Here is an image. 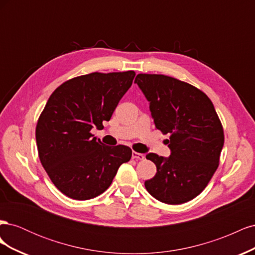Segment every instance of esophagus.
Segmentation results:
<instances>
[{"label":"esophagus","instance_id":"obj_1","mask_svg":"<svg viewBox=\"0 0 255 255\" xmlns=\"http://www.w3.org/2000/svg\"><path fill=\"white\" fill-rule=\"evenodd\" d=\"M132 158H133V159L143 160V159H144V154H142V153H138V152L133 151V153H132Z\"/></svg>","mask_w":255,"mask_h":255}]
</instances>
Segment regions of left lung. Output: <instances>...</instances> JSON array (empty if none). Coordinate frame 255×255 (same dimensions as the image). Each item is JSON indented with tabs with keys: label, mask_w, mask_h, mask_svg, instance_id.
Listing matches in <instances>:
<instances>
[{
	"label": "left lung",
	"mask_w": 255,
	"mask_h": 255,
	"mask_svg": "<svg viewBox=\"0 0 255 255\" xmlns=\"http://www.w3.org/2000/svg\"><path fill=\"white\" fill-rule=\"evenodd\" d=\"M135 83L150 102L155 128L170 135L168 158L149 153L157 172L144 182L158 201L181 204L201 194L219 166L225 142L221 121L204 92L164 74L139 73Z\"/></svg>",
	"instance_id": "1"
}]
</instances>
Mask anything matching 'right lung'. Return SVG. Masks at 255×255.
<instances>
[{"instance_id": "add662e5", "label": "right lung", "mask_w": 255, "mask_h": 255, "mask_svg": "<svg viewBox=\"0 0 255 255\" xmlns=\"http://www.w3.org/2000/svg\"><path fill=\"white\" fill-rule=\"evenodd\" d=\"M134 71L76 76L53 91L36 126L41 165L56 188L74 200L96 198L111 186L118 168L132 157L127 145H105L91 128H103Z\"/></svg>"}]
</instances>
